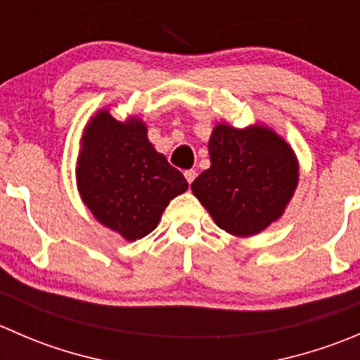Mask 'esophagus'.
Segmentation results:
<instances>
[{"label": "esophagus", "mask_w": 360, "mask_h": 360, "mask_svg": "<svg viewBox=\"0 0 360 360\" xmlns=\"http://www.w3.org/2000/svg\"><path fill=\"white\" fill-rule=\"evenodd\" d=\"M184 177H186L188 184H191L195 181V177H197V172H195L193 169H190V170H186V172H184Z\"/></svg>", "instance_id": "obj_1"}]
</instances>
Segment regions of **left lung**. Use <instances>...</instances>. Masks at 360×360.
I'll return each instance as SVG.
<instances>
[{
  "instance_id": "left-lung-1",
  "label": "left lung",
  "mask_w": 360,
  "mask_h": 360,
  "mask_svg": "<svg viewBox=\"0 0 360 360\" xmlns=\"http://www.w3.org/2000/svg\"><path fill=\"white\" fill-rule=\"evenodd\" d=\"M209 155L210 167L191 191L221 230L252 237L281 219L300 181V163L284 137L261 123H217Z\"/></svg>"
}]
</instances>
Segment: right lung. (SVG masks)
Wrapping results in <instances>:
<instances>
[{
	"label": "right lung",
	"mask_w": 360,
	"mask_h": 360,
	"mask_svg": "<svg viewBox=\"0 0 360 360\" xmlns=\"http://www.w3.org/2000/svg\"><path fill=\"white\" fill-rule=\"evenodd\" d=\"M76 186L94 217L129 242L151 233L170 200L188 190L183 174L150 143L146 123L137 116L120 122L110 110L83 129Z\"/></svg>",
	"instance_id": "obj_1"
}]
</instances>
